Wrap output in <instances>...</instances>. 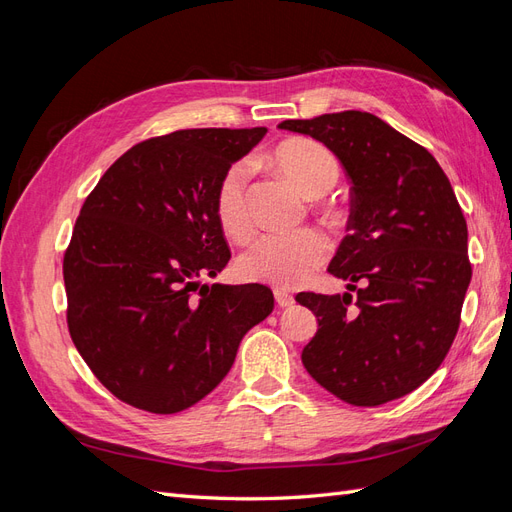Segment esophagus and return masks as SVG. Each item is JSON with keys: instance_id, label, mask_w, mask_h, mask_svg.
<instances>
[{"instance_id": "esophagus-1", "label": "esophagus", "mask_w": 512, "mask_h": 512, "mask_svg": "<svg viewBox=\"0 0 512 512\" xmlns=\"http://www.w3.org/2000/svg\"><path fill=\"white\" fill-rule=\"evenodd\" d=\"M275 303H277V307H292L294 305V297L292 294L288 292V290H284V288H275Z\"/></svg>"}]
</instances>
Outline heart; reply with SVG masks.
Here are the masks:
<instances>
[{
  "mask_svg": "<svg viewBox=\"0 0 512 512\" xmlns=\"http://www.w3.org/2000/svg\"><path fill=\"white\" fill-rule=\"evenodd\" d=\"M273 164L307 196H320L333 188L339 164L333 153L312 138H288L271 153ZM250 166L235 162L224 170L215 188V218L230 239L252 235L254 220L247 200ZM331 254V241L318 228L265 232L237 260L239 273L250 282L275 288H297L312 280Z\"/></svg>",
  "mask_w": 512,
  "mask_h": 512,
  "instance_id": "b5f03b06",
  "label": "heart"
}]
</instances>
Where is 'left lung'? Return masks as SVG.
<instances>
[{"label":"left lung","instance_id":"8db88e82","mask_svg":"<svg viewBox=\"0 0 512 512\" xmlns=\"http://www.w3.org/2000/svg\"><path fill=\"white\" fill-rule=\"evenodd\" d=\"M277 128L327 145L352 183L348 235L329 273L348 282L356 301L350 292L297 294L318 318L303 365L352 406L404 397L451 350L472 280L468 224L451 181L425 147L371 113L286 119Z\"/></svg>","mask_w":512,"mask_h":512}]
</instances>
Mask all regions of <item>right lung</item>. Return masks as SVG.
<instances>
[{"instance_id": "obj_1", "label": "right lung", "mask_w": 512, "mask_h": 512, "mask_svg": "<svg viewBox=\"0 0 512 512\" xmlns=\"http://www.w3.org/2000/svg\"><path fill=\"white\" fill-rule=\"evenodd\" d=\"M265 134L196 128L147 138L85 198L64 254L68 331L123 404L153 414L194 406L273 312L262 284L200 286L230 260L215 188Z\"/></svg>"}]
</instances>
